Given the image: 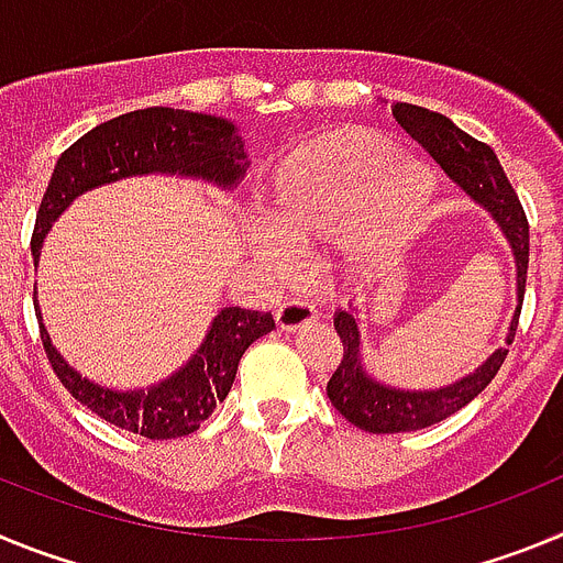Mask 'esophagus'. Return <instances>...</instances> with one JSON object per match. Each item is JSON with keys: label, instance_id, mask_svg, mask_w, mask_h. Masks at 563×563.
Listing matches in <instances>:
<instances>
[{"label": "esophagus", "instance_id": "esophagus-1", "mask_svg": "<svg viewBox=\"0 0 563 563\" xmlns=\"http://www.w3.org/2000/svg\"><path fill=\"white\" fill-rule=\"evenodd\" d=\"M318 318V307L305 301V298H290L285 305H278L276 310V327L278 330H298V327L312 324Z\"/></svg>", "mask_w": 563, "mask_h": 563}]
</instances>
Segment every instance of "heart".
I'll list each match as a JSON object with an SVG mask.
<instances>
[{
	"label": "heart",
	"mask_w": 563,
	"mask_h": 563,
	"mask_svg": "<svg viewBox=\"0 0 563 563\" xmlns=\"http://www.w3.org/2000/svg\"><path fill=\"white\" fill-rule=\"evenodd\" d=\"M434 194V172L420 157L395 154L380 134L350 129L292 152L271 174L262 213L285 245H310L346 225L355 251L386 256L417 236ZM262 247L273 262L287 258L275 239H262Z\"/></svg>",
	"instance_id": "b5f03b06"
}]
</instances>
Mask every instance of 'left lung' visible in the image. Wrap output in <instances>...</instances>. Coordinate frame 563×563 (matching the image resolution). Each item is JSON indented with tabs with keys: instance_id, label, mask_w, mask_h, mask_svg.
<instances>
[{
	"instance_id": "8db88e82",
	"label": "left lung",
	"mask_w": 563,
	"mask_h": 563,
	"mask_svg": "<svg viewBox=\"0 0 563 563\" xmlns=\"http://www.w3.org/2000/svg\"><path fill=\"white\" fill-rule=\"evenodd\" d=\"M391 112H395L397 123L445 168L451 180L467 197H474L479 206L490 211L496 225L501 228L505 239L510 242V251H514L516 258V292H519V307H516L510 332H507V346H510L516 338V327H519L527 285V262H530V225H527L519 194L507 180L494 148L462 132L445 114L431 112L426 107H415V103H395ZM335 332L343 343V352L330 383H327V397L352 426L369 431V434L420 431L445 420V417H451L474 400L479 391H485V386L494 380L507 352H510L507 346H501L482 363L474 375L462 377V380H456L454 386H445V389L402 391L383 386V383L372 380L366 375V369L361 366L357 321L350 310H341L335 316Z\"/></svg>"
}]
</instances>
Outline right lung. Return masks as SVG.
Masks as SVG:
<instances>
[{
    "label": "right lung",
    "instance_id": "obj_1",
    "mask_svg": "<svg viewBox=\"0 0 563 563\" xmlns=\"http://www.w3.org/2000/svg\"><path fill=\"white\" fill-rule=\"evenodd\" d=\"M245 168L242 137L233 132V123L222 118L168 107L118 114L78 137L58 157L38 206L30 251L33 258H38L44 233L58 220V213L78 194L103 183L123 180L132 174L163 172L202 177L231 188L245 174ZM273 327L276 321L271 312L225 307L213 318L197 355L177 375L146 391H112L89 383L76 369H69V363L49 343L44 327L38 330L49 366L78 402L129 434H141L146 440H174V437L194 434L211 417L217 402L225 400L231 391L239 357Z\"/></svg>",
    "mask_w": 563,
    "mask_h": 563
}]
</instances>
